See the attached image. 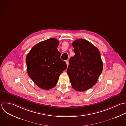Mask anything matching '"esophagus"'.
Wrapping results in <instances>:
<instances>
[{"label":"esophagus","instance_id":"34e87169","mask_svg":"<svg viewBox=\"0 0 126 126\" xmlns=\"http://www.w3.org/2000/svg\"><path fill=\"white\" fill-rule=\"evenodd\" d=\"M66 63L67 66V67H68V65H69V62H68V61H66Z\"/></svg>","mask_w":126,"mask_h":126}]
</instances>
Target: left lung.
Segmentation results:
<instances>
[{"mask_svg":"<svg viewBox=\"0 0 126 126\" xmlns=\"http://www.w3.org/2000/svg\"><path fill=\"white\" fill-rule=\"evenodd\" d=\"M75 53L69 60L67 71L73 88L84 91L97 83L103 63L99 49L88 41L79 39L72 43Z\"/></svg>","mask_w":126,"mask_h":126,"instance_id":"left-lung-1","label":"left lung"}]
</instances>
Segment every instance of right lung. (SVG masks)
Masks as SVG:
<instances>
[{
  "label": "right lung",
  "instance_id": "right-lung-1",
  "mask_svg": "<svg viewBox=\"0 0 126 126\" xmlns=\"http://www.w3.org/2000/svg\"><path fill=\"white\" fill-rule=\"evenodd\" d=\"M59 42L50 38L35 45L26 57L29 77L40 88L49 90L56 85L59 77L67 68L57 50Z\"/></svg>",
  "mask_w": 126,
  "mask_h": 126
}]
</instances>
